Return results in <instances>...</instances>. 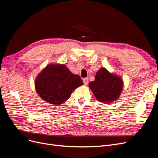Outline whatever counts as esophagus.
I'll list each match as a JSON object with an SVG mask.
<instances>
[{"label":"esophagus","mask_w":158,"mask_h":158,"mask_svg":"<svg viewBox=\"0 0 158 158\" xmlns=\"http://www.w3.org/2000/svg\"><path fill=\"white\" fill-rule=\"evenodd\" d=\"M83 83H84L85 85H87L88 83V79L87 77H85L83 79Z\"/></svg>","instance_id":"esophagus-1"}]
</instances>
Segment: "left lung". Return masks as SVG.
Masks as SVG:
<instances>
[{
    "instance_id": "obj_1",
    "label": "left lung",
    "mask_w": 158,
    "mask_h": 158,
    "mask_svg": "<svg viewBox=\"0 0 158 158\" xmlns=\"http://www.w3.org/2000/svg\"><path fill=\"white\" fill-rule=\"evenodd\" d=\"M123 81L117 75L102 68L97 72L95 81L89 83V87L98 101L110 103L117 99L123 90Z\"/></svg>"
}]
</instances>
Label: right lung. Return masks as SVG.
Returning <instances> with one entry per match:
<instances>
[{
	"instance_id": "1",
	"label": "right lung",
	"mask_w": 158,
	"mask_h": 158,
	"mask_svg": "<svg viewBox=\"0 0 158 158\" xmlns=\"http://www.w3.org/2000/svg\"><path fill=\"white\" fill-rule=\"evenodd\" d=\"M83 84L79 75L73 74L64 64L47 66L35 82L40 97L55 105H60L68 100L75 89Z\"/></svg>"
}]
</instances>
